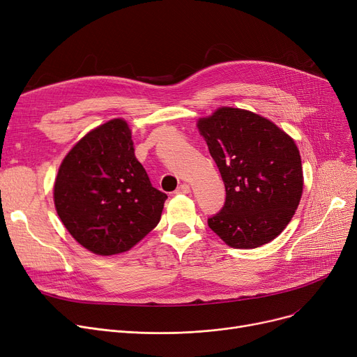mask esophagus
<instances>
[{
  "label": "esophagus",
  "instance_id": "obj_1",
  "mask_svg": "<svg viewBox=\"0 0 357 357\" xmlns=\"http://www.w3.org/2000/svg\"><path fill=\"white\" fill-rule=\"evenodd\" d=\"M190 191H191L190 185L182 183V185H179V186H178L176 191H175V194H190Z\"/></svg>",
  "mask_w": 357,
  "mask_h": 357
}]
</instances>
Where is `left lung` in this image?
Wrapping results in <instances>:
<instances>
[{
    "label": "left lung",
    "instance_id": "8db88e82",
    "mask_svg": "<svg viewBox=\"0 0 357 357\" xmlns=\"http://www.w3.org/2000/svg\"><path fill=\"white\" fill-rule=\"evenodd\" d=\"M226 186L208 227L229 246L255 249L291 221L303 194V165L285 131L246 109L222 107L198 121Z\"/></svg>",
    "mask_w": 357,
    "mask_h": 357
}]
</instances>
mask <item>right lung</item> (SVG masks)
Masks as SVG:
<instances>
[{
  "label": "right lung",
  "mask_w": 357,
  "mask_h": 357,
  "mask_svg": "<svg viewBox=\"0 0 357 357\" xmlns=\"http://www.w3.org/2000/svg\"><path fill=\"white\" fill-rule=\"evenodd\" d=\"M166 198L136 159L121 119L75 144L54 181V207L63 226L79 245L102 256L123 253L152 231Z\"/></svg>",
  "instance_id": "add662e5"
}]
</instances>
